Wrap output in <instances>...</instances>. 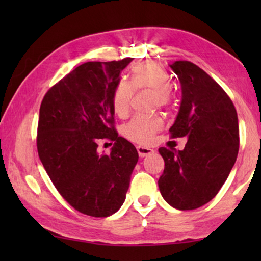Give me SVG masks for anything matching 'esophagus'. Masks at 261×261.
Returning a JSON list of instances; mask_svg holds the SVG:
<instances>
[{"mask_svg":"<svg viewBox=\"0 0 261 261\" xmlns=\"http://www.w3.org/2000/svg\"><path fill=\"white\" fill-rule=\"evenodd\" d=\"M137 151H138V154H139V156H140V158H144V156L151 154V153L154 152L152 148L142 147V146H138Z\"/></svg>","mask_w":261,"mask_h":261,"instance_id":"1","label":"esophagus"}]
</instances>
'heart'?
<instances>
[{
  "label": "heart",
  "mask_w": 261,
  "mask_h": 261,
  "mask_svg": "<svg viewBox=\"0 0 261 261\" xmlns=\"http://www.w3.org/2000/svg\"><path fill=\"white\" fill-rule=\"evenodd\" d=\"M169 77L158 64L144 62L132 70L129 81L121 80L114 87L112 103L117 116L127 117L130 112L132 99L135 91H149L153 94V106L165 108L170 105ZM164 121L159 115L133 117L122 128V134L128 140L139 145H148L154 135L163 129Z\"/></svg>",
  "instance_id": "b5f03b06"
}]
</instances>
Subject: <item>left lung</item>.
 Instances as JSON below:
<instances>
[{"label": "left lung", "mask_w": 261, "mask_h": 261, "mask_svg": "<svg viewBox=\"0 0 261 261\" xmlns=\"http://www.w3.org/2000/svg\"><path fill=\"white\" fill-rule=\"evenodd\" d=\"M181 87L171 138H188L183 151L160 147L165 167L158 180L164 199L192 210L215 197L233 169L239 152L237 109L226 91L201 67L188 60L171 64Z\"/></svg>", "instance_id": "8db88e82"}]
</instances>
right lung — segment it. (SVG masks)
I'll return each instance as SVG.
<instances>
[{"mask_svg":"<svg viewBox=\"0 0 261 261\" xmlns=\"http://www.w3.org/2000/svg\"><path fill=\"white\" fill-rule=\"evenodd\" d=\"M133 58L88 62L46 92L39 112L37 148L49 179L69 204L85 215L107 217L126 199L137 148L114 126L112 96ZM114 141L110 155L98 144Z\"/></svg>","mask_w":261,"mask_h":261,"instance_id":"add662e5","label":"right lung"}]
</instances>
